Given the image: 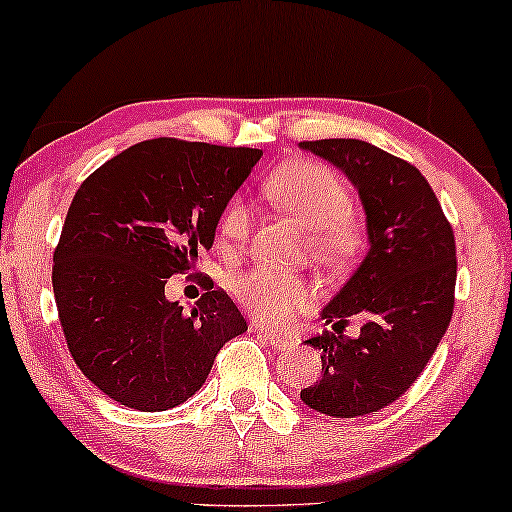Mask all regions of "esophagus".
Returning a JSON list of instances; mask_svg holds the SVG:
<instances>
[{"mask_svg": "<svg viewBox=\"0 0 512 512\" xmlns=\"http://www.w3.org/2000/svg\"><path fill=\"white\" fill-rule=\"evenodd\" d=\"M256 334L263 338L265 343L268 345H272V348H277V350H287L291 343V338L289 336H282V334H275V331H268V329H256Z\"/></svg>", "mask_w": 512, "mask_h": 512, "instance_id": "34e87169", "label": "esophagus"}]
</instances>
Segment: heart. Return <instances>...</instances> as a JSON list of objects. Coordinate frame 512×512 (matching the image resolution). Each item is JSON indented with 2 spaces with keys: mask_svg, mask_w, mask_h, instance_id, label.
Returning <instances> with one entry per match:
<instances>
[{
  "mask_svg": "<svg viewBox=\"0 0 512 512\" xmlns=\"http://www.w3.org/2000/svg\"><path fill=\"white\" fill-rule=\"evenodd\" d=\"M263 192L310 228L308 242L317 261L345 263L360 251L362 225L350 214V192L336 171L320 162L294 159L265 176ZM249 228V207L242 199H230L218 218V242L223 247H240L249 237ZM232 294L263 324L287 322L308 303L305 282L268 268L235 277Z\"/></svg>",
  "mask_w": 512,
  "mask_h": 512,
  "instance_id": "obj_1",
  "label": "heart"
}]
</instances>
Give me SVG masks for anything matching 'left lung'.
Returning a JSON list of instances; mask_svg holds the SVG:
<instances>
[{"mask_svg":"<svg viewBox=\"0 0 512 512\" xmlns=\"http://www.w3.org/2000/svg\"><path fill=\"white\" fill-rule=\"evenodd\" d=\"M301 148L348 176L367 216V256L320 313L334 334L305 341L322 353V376L301 390L310 409L355 418L407 393L440 345L454 313V230L414 164L355 138ZM353 314L365 320L357 339L342 336Z\"/></svg>","mask_w":512,"mask_h":512,"instance_id":"1","label":"left lung"}]
</instances>
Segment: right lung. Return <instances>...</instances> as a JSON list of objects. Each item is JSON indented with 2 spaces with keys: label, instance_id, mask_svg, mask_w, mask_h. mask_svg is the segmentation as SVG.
<instances>
[{
  "label": "right lung",
  "instance_id": "add662e5",
  "mask_svg": "<svg viewBox=\"0 0 512 512\" xmlns=\"http://www.w3.org/2000/svg\"><path fill=\"white\" fill-rule=\"evenodd\" d=\"M261 155L152 138L79 185L53 251V296L72 360L110 400L178 407L247 331L225 291H207L188 315L164 284L214 247L221 211Z\"/></svg>",
  "mask_w": 512,
  "mask_h": 512
}]
</instances>
